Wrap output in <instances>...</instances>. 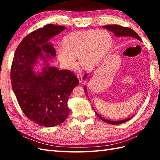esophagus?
<instances>
[{
	"instance_id": "34e87169",
	"label": "esophagus",
	"mask_w": 160,
	"mask_h": 160,
	"mask_svg": "<svg viewBox=\"0 0 160 160\" xmlns=\"http://www.w3.org/2000/svg\"><path fill=\"white\" fill-rule=\"evenodd\" d=\"M77 78L79 80V82L82 83V76H81V74H77Z\"/></svg>"
}]
</instances>
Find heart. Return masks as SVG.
I'll return each mask as SVG.
<instances>
[{
    "label": "heart",
    "instance_id": "1",
    "mask_svg": "<svg viewBox=\"0 0 160 160\" xmlns=\"http://www.w3.org/2000/svg\"><path fill=\"white\" fill-rule=\"evenodd\" d=\"M112 45V36L105 30L71 32L62 38V48L57 50V58L67 69L76 67V58L82 68L91 69L100 63Z\"/></svg>",
    "mask_w": 160,
    "mask_h": 160
}]
</instances>
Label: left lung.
Here are the masks:
<instances>
[{
  "mask_svg": "<svg viewBox=\"0 0 160 160\" xmlns=\"http://www.w3.org/2000/svg\"><path fill=\"white\" fill-rule=\"evenodd\" d=\"M103 28L107 29L108 30H109L110 32H113L115 37H128V38H133V39H136L138 40H140V42H142V40L140 38V36H138V33L134 32L133 30L130 29V28H124V27H122L120 25H105L103 26ZM87 73L84 74V80H86L87 79ZM84 90L85 91L86 93H87V88H86V85L84 86ZM87 97L89 98V96H88L87 93ZM94 109V108H93ZM95 111V110H94ZM95 113H96V115H98V118H100L102 120L107 122L108 124H120L124 123V122H127L128 120H131V119L133 117V116H131L128 118L125 119V120H118V121H113V120H107V119L104 118L103 117H102L101 115H100L98 114L97 112L95 111Z\"/></svg>",
  "mask_w": 160,
  "mask_h": 160,
  "instance_id": "obj_1",
  "label": "left lung"
}]
</instances>
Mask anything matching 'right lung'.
<instances>
[{
  "instance_id": "obj_1",
  "label": "right lung",
  "mask_w": 160,
  "mask_h": 160,
  "mask_svg": "<svg viewBox=\"0 0 160 160\" xmlns=\"http://www.w3.org/2000/svg\"><path fill=\"white\" fill-rule=\"evenodd\" d=\"M65 29L48 24L30 33L17 47L12 64V86L19 106L29 120L45 127L66 120L68 99L79 83L72 71L59 70L48 62L56 56L49 40ZM40 61L43 67L36 70Z\"/></svg>"
}]
</instances>
